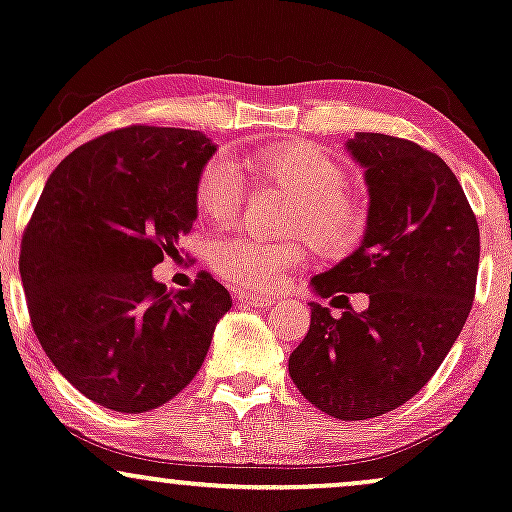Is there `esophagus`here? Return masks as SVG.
<instances>
[{"label": "esophagus", "mask_w": 512, "mask_h": 512, "mask_svg": "<svg viewBox=\"0 0 512 512\" xmlns=\"http://www.w3.org/2000/svg\"><path fill=\"white\" fill-rule=\"evenodd\" d=\"M234 300L241 304H251V307H261V309H268L275 304V297L254 295V292H237V295H234Z\"/></svg>", "instance_id": "obj_1"}]
</instances>
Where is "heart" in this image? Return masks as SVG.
Wrapping results in <instances>:
<instances>
[{
  "mask_svg": "<svg viewBox=\"0 0 512 512\" xmlns=\"http://www.w3.org/2000/svg\"><path fill=\"white\" fill-rule=\"evenodd\" d=\"M258 181L292 195L283 232L268 241L232 234L212 244V268L227 283L251 292H273L304 266L312 244L329 256H346L370 227V200L348 186L346 166L314 142H283L246 157ZM244 203V179L229 159L212 157L195 179V208L210 222H229Z\"/></svg>",
  "mask_w": 512,
  "mask_h": 512,
  "instance_id": "1",
  "label": "heart"
}]
</instances>
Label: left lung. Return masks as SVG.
Returning a JSON list of instances; mask_svg holds the SVG:
<instances>
[{
    "instance_id": "left-lung-1",
    "label": "left lung",
    "mask_w": 512,
    "mask_h": 512,
    "mask_svg": "<svg viewBox=\"0 0 512 512\" xmlns=\"http://www.w3.org/2000/svg\"><path fill=\"white\" fill-rule=\"evenodd\" d=\"M346 147L365 169L370 227L312 285L319 297L365 292L370 307L336 319L309 302L312 324L287 370L319 411L365 421L421 392L457 341L476 292L479 225L438 154L382 132Z\"/></svg>"
}]
</instances>
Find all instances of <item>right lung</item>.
Here are the masks:
<instances>
[{
	"label": "right lung",
	"mask_w": 512,
	"mask_h": 512,
	"mask_svg": "<svg viewBox=\"0 0 512 512\" xmlns=\"http://www.w3.org/2000/svg\"><path fill=\"white\" fill-rule=\"evenodd\" d=\"M212 154L198 130L130 125L74 149L40 193L19 258L33 331L60 375L106 409L174 399L232 307L205 271L176 295L152 278L191 232Z\"/></svg>",
	"instance_id": "obj_1"
}]
</instances>
